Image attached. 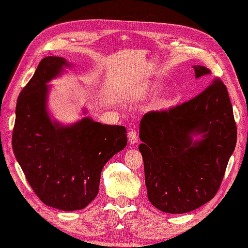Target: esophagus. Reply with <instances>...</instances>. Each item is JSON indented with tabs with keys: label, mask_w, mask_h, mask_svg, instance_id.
I'll return each instance as SVG.
<instances>
[{
	"label": "esophagus",
	"mask_w": 248,
	"mask_h": 248,
	"mask_svg": "<svg viewBox=\"0 0 248 248\" xmlns=\"http://www.w3.org/2000/svg\"><path fill=\"white\" fill-rule=\"evenodd\" d=\"M128 139H129V143L130 144H135L138 141V136L137 133L135 131H130L128 134Z\"/></svg>",
	"instance_id": "34e87169"
}]
</instances>
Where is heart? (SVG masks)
Here are the masks:
<instances>
[{
	"label": "heart",
	"mask_w": 248,
	"mask_h": 248,
	"mask_svg": "<svg viewBox=\"0 0 248 248\" xmlns=\"http://www.w3.org/2000/svg\"><path fill=\"white\" fill-rule=\"evenodd\" d=\"M156 86L148 79H143L141 81L137 82V84L131 88L128 91V95L132 98L135 99H143L147 96H149L150 94L153 93L155 91ZM173 100L170 98H161L156 103V107L158 109H166V108H170V106H173Z\"/></svg>",
	"instance_id": "1"
}]
</instances>
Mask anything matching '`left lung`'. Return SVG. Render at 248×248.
Masks as SVG:
<instances>
[{"label": "left lung", "instance_id": "8db88e82", "mask_svg": "<svg viewBox=\"0 0 248 248\" xmlns=\"http://www.w3.org/2000/svg\"><path fill=\"white\" fill-rule=\"evenodd\" d=\"M193 68L196 78L212 74L203 66ZM196 136L201 137L194 140ZM139 138L152 204L169 214H185L205 204L217 194L237 142L225 85L215 79L185 104L145 114Z\"/></svg>", "mask_w": 248, "mask_h": 248}]
</instances>
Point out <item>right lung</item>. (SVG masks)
<instances>
[{"instance_id": "1", "label": "right lung", "mask_w": 248, "mask_h": 248, "mask_svg": "<svg viewBox=\"0 0 248 248\" xmlns=\"http://www.w3.org/2000/svg\"><path fill=\"white\" fill-rule=\"evenodd\" d=\"M71 65L47 56L18 95L12 149L37 197L65 212L85 208L98 194L105 164L128 141L123 125L103 124L84 117L71 124L51 118L48 82ZM87 111H84L86 114Z\"/></svg>"}]
</instances>
